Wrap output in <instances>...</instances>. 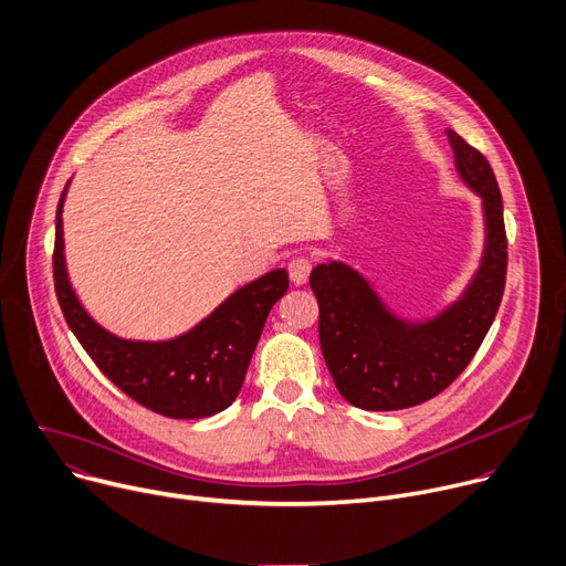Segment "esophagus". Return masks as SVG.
I'll return each instance as SVG.
<instances>
[{"instance_id": "34e87169", "label": "esophagus", "mask_w": 566, "mask_h": 566, "mask_svg": "<svg viewBox=\"0 0 566 566\" xmlns=\"http://www.w3.org/2000/svg\"><path fill=\"white\" fill-rule=\"evenodd\" d=\"M314 269V262L310 260V256H293V260L289 262V277L295 286H302L306 284V280H310V273Z\"/></svg>"}]
</instances>
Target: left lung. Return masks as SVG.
<instances>
[{"label": "left lung", "instance_id": "1", "mask_svg": "<svg viewBox=\"0 0 566 566\" xmlns=\"http://www.w3.org/2000/svg\"><path fill=\"white\" fill-rule=\"evenodd\" d=\"M447 137L460 178L483 198L488 230L481 269L465 295L433 321L406 323L349 266L329 262L312 271L325 364L356 408L399 410L440 395L470 366L499 312L507 269L501 191L483 153L453 130Z\"/></svg>", "mask_w": 566, "mask_h": 566}]
</instances>
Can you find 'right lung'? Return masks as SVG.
I'll use <instances>...</instances> for the list:
<instances>
[{
  "label": "right lung",
  "mask_w": 566,
  "mask_h": 566,
  "mask_svg": "<svg viewBox=\"0 0 566 566\" xmlns=\"http://www.w3.org/2000/svg\"><path fill=\"white\" fill-rule=\"evenodd\" d=\"M70 185V182H67ZM56 210L54 286L63 316L96 368L153 413L198 420L228 408L245 379L273 304L289 289L284 269L234 291L191 332L163 343L126 340L96 325L81 306L65 271L63 200Z\"/></svg>",
  "instance_id": "1"
}]
</instances>
